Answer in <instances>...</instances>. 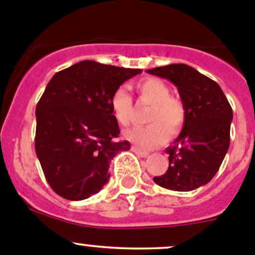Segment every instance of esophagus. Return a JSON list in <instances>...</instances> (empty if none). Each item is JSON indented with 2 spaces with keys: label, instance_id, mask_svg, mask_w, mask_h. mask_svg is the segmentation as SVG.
Returning a JSON list of instances; mask_svg holds the SVG:
<instances>
[{
  "label": "esophagus",
  "instance_id": "esophagus-1",
  "mask_svg": "<svg viewBox=\"0 0 255 255\" xmlns=\"http://www.w3.org/2000/svg\"><path fill=\"white\" fill-rule=\"evenodd\" d=\"M132 150L134 151V153L137 154V155L142 156V158H145V156H148V155H149V153H148V151L143 150V149H139V148H137V146H132Z\"/></svg>",
  "mask_w": 255,
  "mask_h": 255
}]
</instances>
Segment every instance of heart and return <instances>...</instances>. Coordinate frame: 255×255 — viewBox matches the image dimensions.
Instances as JSON below:
<instances>
[{"label": "heart", "instance_id": "b5f03b06", "mask_svg": "<svg viewBox=\"0 0 255 255\" xmlns=\"http://www.w3.org/2000/svg\"><path fill=\"white\" fill-rule=\"evenodd\" d=\"M135 90L140 101L151 105L146 116L150 125L130 128L126 130L125 137L142 149L156 148L168 140L169 133L175 135L180 132L185 120L184 106L171 96L169 85L160 79L140 80L135 84ZM111 109L113 117L121 126L129 125L133 117V101L125 87H118L112 94Z\"/></svg>", "mask_w": 255, "mask_h": 255}]
</instances>
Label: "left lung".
I'll list each match as a JSON object with an SVG mask.
<instances>
[{
    "label": "left lung",
    "mask_w": 255,
    "mask_h": 255,
    "mask_svg": "<svg viewBox=\"0 0 255 255\" xmlns=\"http://www.w3.org/2000/svg\"><path fill=\"white\" fill-rule=\"evenodd\" d=\"M146 73L173 82L185 110L181 133L165 149L168 170L154 182L174 191L199 189L216 175L230 148L232 107L220 85L191 66L170 64Z\"/></svg>",
    "instance_id": "obj_1"
}]
</instances>
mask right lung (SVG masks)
<instances>
[{
    "label": "right lung",
    "mask_w": 255,
    "mask_h": 255,
    "mask_svg": "<svg viewBox=\"0 0 255 255\" xmlns=\"http://www.w3.org/2000/svg\"><path fill=\"white\" fill-rule=\"evenodd\" d=\"M140 69L84 60L59 71L35 109V153L51 189L71 201L89 199L110 179L111 160L129 150L117 140L111 96Z\"/></svg>",
    "instance_id": "obj_1"
}]
</instances>
